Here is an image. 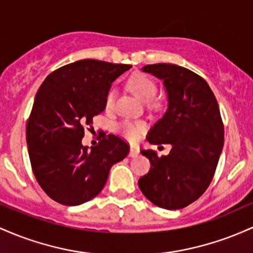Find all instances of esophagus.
I'll return each mask as SVG.
<instances>
[{
	"label": "esophagus",
	"mask_w": 253,
	"mask_h": 253,
	"mask_svg": "<svg viewBox=\"0 0 253 253\" xmlns=\"http://www.w3.org/2000/svg\"><path fill=\"white\" fill-rule=\"evenodd\" d=\"M138 155V149L136 147H130V152H129V157L130 158H135Z\"/></svg>",
	"instance_id": "1"
}]
</instances>
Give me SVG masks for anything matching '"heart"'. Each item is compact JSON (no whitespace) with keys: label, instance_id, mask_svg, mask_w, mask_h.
Listing matches in <instances>:
<instances>
[{"label":"heart","instance_id":"1","mask_svg":"<svg viewBox=\"0 0 253 253\" xmlns=\"http://www.w3.org/2000/svg\"><path fill=\"white\" fill-rule=\"evenodd\" d=\"M127 87L129 89L137 95L141 100L150 101L154 106H158V101H154L153 99L158 94V84L153 79H150L148 75L143 73H135L127 80ZM115 92L110 90L107 93L106 99H105V106L106 110H112L115 105ZM121 134L129 141H136L140 136L143 134L146 130V126L142 122H131L126 121L122 122L118 126Z\"/></svg>","mask_w":253,"mask_h":253}]
</instances>
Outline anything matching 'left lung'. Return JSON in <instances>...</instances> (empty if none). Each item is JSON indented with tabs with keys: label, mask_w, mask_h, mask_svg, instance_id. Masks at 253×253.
<instances>
[{
	"label": "left lung",
	"mask_w": 253,
	"mask_h": 253,
	"mask_svg": "<svg viewBox=\"0 0 253 253\" xmlns=\"http://www.w3.org/2000/svg\"><path fill=\"white\" fill-rule=\"evenodd\" d=\"M164 81L169 107L150 129L153 144H171L169 155L141 150L150 169L140 178L142 194L155 206L181 209L201 197L211 183L223 147V123L214 93L200 75L175 64L142 68Z\"/></svg>",
	"instance_id": "8db88e82"
}]
</instances>
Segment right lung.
Returning a JSON list of instances; mask_svg holds the SVG:
<instances>
[{
  "label": "right lung",
  "mask_w": 253,
  "mask_h": 253,
  "mask_svg": "<svg viewBox=\"0 0 253 253\" xmlns=\"http://www.w3.org/2000/svg\"><path fill=\"white\" fill-rule=\"evenodd\" d=\"M131 65L81 59L46 76L26 126L31 166L45 194L64 206L88 202L103 190L111 167L129 153V144L105 135L88 149L84 127L105 110L111 84Z\"/></svg>",
  "instance_id": "obj_1"
}]
</instances>
